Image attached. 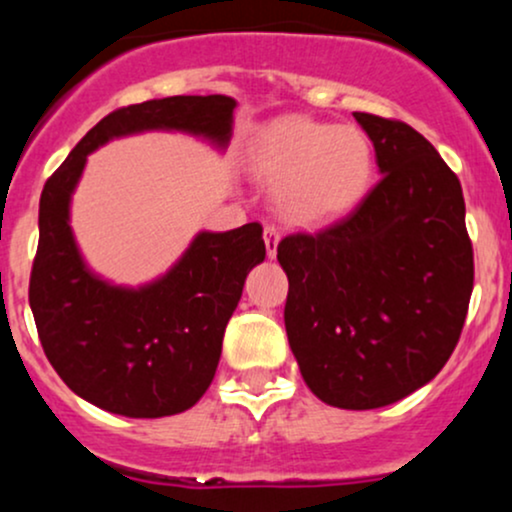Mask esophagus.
<instances>
[{"instance_id": "34e87169", "label": "esophagus", "mask_w": 512, "mask_h": 512, "mask_svg": "<svg viewBox=\"0 0 512 512\" xmlns=\"http://www.w3.org/2000/svg\"><path fill=\"white\" fill-rule=\"evenodd\" d=\"M279 228L272 226H264V245H267V255L269 257H276V245H279Z\"/></svg>"}]
</instances>
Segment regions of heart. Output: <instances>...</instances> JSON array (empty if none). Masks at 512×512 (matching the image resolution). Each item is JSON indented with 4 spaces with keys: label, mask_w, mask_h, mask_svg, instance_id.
<instances>
[{
    "label": "heart",
    "mask_w": 512,
    "mask_h": 512,
    "mask_svg": "<svg viewBox=\"0 0 512 512\" xmlns=\"http://www.w3.org/2000/svg\"><path fill=\"white\" fill-rule=\"evenodd\" d=\"M248 166L276 182V207L296 223H322L361 202L373 178L368 134L354 125H330L284 115L257 129L248 142Z\"/></svg>",
    "instance_id": "b5f03b06"
}]
</instances>
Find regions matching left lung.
I'll use <instances>...</instances> for the list:
<instances>
[{
    "label": "left lung",
    "instance_id": "obj_1",
    "mask_svg": "<svg viewBox=\"0 0 512 512\" xmlns=\"http://www.w3.org/2000/svg\"><path fill=\"white\" fill-rule=\"evenodd\" d=\"M378 185L344 219L276 248L289 276L284 322L315 397L378 409L424 387L460 339L474 286L457 175L407 122L354 113Z\"/></svg>",
    "mask_w": 512,
    "mask_h": 512
}]
</instances>
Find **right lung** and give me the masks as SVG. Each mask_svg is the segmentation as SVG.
I'll use <instances>...</instances> for the list:
<instances>
[{
    "label": "right lung",
    "mask_w": 512,
    "mask_h": 512,
    "mask_svg": "<svg viewBox=\"0 0 512 512\" xmlns=\"http://www.w3.org/2000/svg\"><path fill=\"white\" fill-rule=\"evenodd\" d=\"M236 101L170 96L105 115L50 175L40 195L28 301L45 356L72 392L113 414L158 419L195 407L214 380L245 276L264 260L260 223L197 233L168 274L139 289L86 267L69 202L86 156L115 137L175 129L226 149Z\"/></svg>",
    "instance_id": "add662e5"
}]
</instances>
